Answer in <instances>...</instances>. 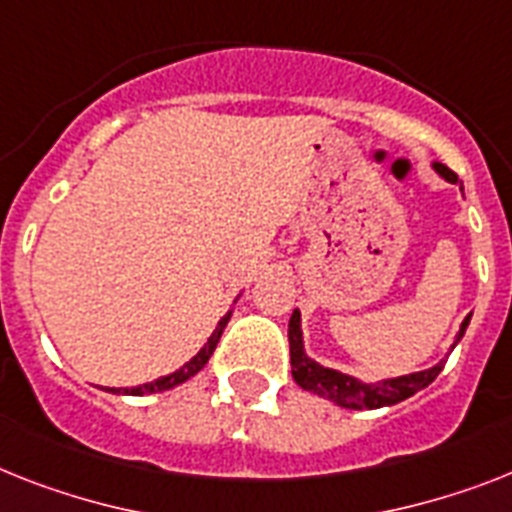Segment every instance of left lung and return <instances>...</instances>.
Segmentation results:
<instances>
[{
	"mask_svg": "<svg viewBox=\"0 0 512 512\" xmlns=\"http://www.w3.org/2000/svg\"><path fill=\"white\" fill-rule=\"evenodd\" d=\"M432 167L445 177L447 183H458V175L450 167L439 162H434ZM468 322H471V316L463 319L455 342L463 337ZM287 340H290V366H293L295 382L301 384L303 390L314 392L319 398L332 400V403L342 405V408H353V411H374V408H384V405H395L400 400L411 398L418 390L429 387L437 379L439 371H442V366H445V361H439L432 369L413 371V374H405V377L384 379V382L377 384H366L361 379L350 377V374L327 369V366H322V363H316L314 358L306 356L301 332V311L298 308H295L293 316H290V324H287Z\"/></svg>",
	"mask_w": 512,
	"mask_h": 512,
	"instance_id": "obj_1",
	"label": "left lung"
}]
</instances>
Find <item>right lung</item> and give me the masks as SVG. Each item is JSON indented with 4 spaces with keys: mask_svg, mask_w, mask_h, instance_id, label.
I'll list each match as a JSON object with an SVG mask.
<instances>
[{
    "mask_svg": "<svg viewBox=\"0 0 512 512\" xmlns=\"http://www.w3.org/2000/svg\"><path fill=\"white\" fill-rule=\"evenodd\" d=\"M230 316H232V311H227V314L222 316V319H219L217 329L211 332V337H209V340H206L204 348L198 350L196 356L190 358V361L185 363V366H180V369L172 371V374H167V377H159V379H154V382H149V384H141V387H130V390H109V392H122V395H154V392L172 390V387H177V384H183V382H188L190 377H196L198 371L204 369L206 361H209V358H211L214 348H217L219 337H222V332H225L227 322H230Z\"/></svg>",
    "mask_w": 512,
    "mask_h": 512,
    "instance_id": "obj_1",
    "label": "right lung"
}]
</instances>
